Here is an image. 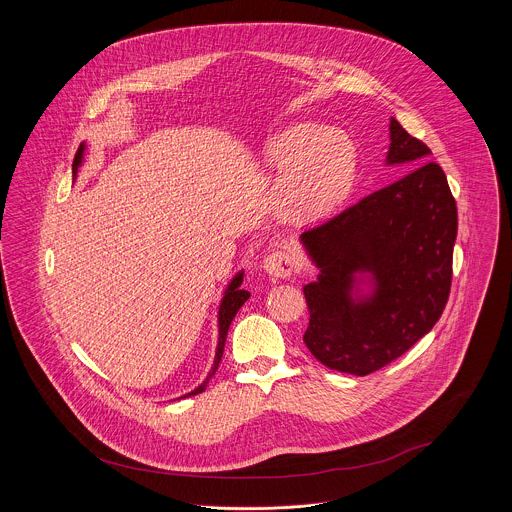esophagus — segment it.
I'll return each instance as SVG.
<instances>
[{
  "instance_id": "34e87169",
  "label": "esophagus",
  "mask_w": 512,
  "mask_h": 512,
  "mask_svg": "<svg viewBox=\"0 0 512 512\" xmlns=\"http://www.w3.org/2000/svg\"><path fill=\"white\" fill-rule=\"evenodd\" d=\"M264 270L274 278H290L295 270V258L288 250H276L264 258Z\"/></svg>"
}]
</instances>
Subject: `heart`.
Instances as JSON below:
<instances>
[{"mask_svg": "<svg viewBox=\"0 0 512 512\" xmlns=\"http://www.w3.org/2000/svg\"><path fill=\"white\" fill-rule=\"evenodd\" d=\"M262 163L282 169L274 207L292 224L327 217L345 199L355 175L349 140L315 122H295L274 134L262 147Z\"/></svg>", "mask_w": 512, "mask_h": 512, "instance_id": "1", "label": "heart"}]
</instances>
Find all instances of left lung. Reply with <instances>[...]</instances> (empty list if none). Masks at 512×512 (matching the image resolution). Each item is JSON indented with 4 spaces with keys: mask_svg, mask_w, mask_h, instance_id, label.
Returning <instances> with one entry per match:
<instances>
[{
    "mask_svg": "<svg viewBox=\"0 0 512 512\" xmlns=\"http://www.w3.org/2000/svg\"><path fill=\"white\" fill-rule=\"evenodd\" d=\"M430 155L392 118L386 163L418 167L301 234L321 270L317 282L303 286L309 309L303 343L333 370L365 376L392 363L443 313L457 207ZM361 283L371 292L361 294Z\"/></svg>",
    "mask_w": 512,
    "mask_h": 512,
    "instance_id": "8db88e82",
    "label": "left lung"
}]
</instances>
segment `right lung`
I'll list each match as a JSON object with an SVG mask.
<instances>
[{"instance_id":"right-lung-1","label":"right lung","mask_w":512,"mask_h":512,"mask_svg":"<svg viewBox=\"0 0 512 512\" xmlns=\"http://www.w3.org/2000/svg\"><path fill=\"white\" fill-rule=\"evenodd\" d=\"M82 155H84V144H80L78 147V151H76V155H74L73 161V173L76 175V171H78V167H80V163H82ZM242 276H244V272H238L234 278H232V282L228 284V288H226V292L222 295V301H220L219 307V345H217V355H215V365L211 368V372H209V376L205 378V382L201 384V386H197L193 392H189L187 396H195V394H199V392H203L205 388H207V384H209V380H211V376L215 374V370L219 368L220 359H222V353H224V341H226V335H228V327H230V323H232V319H234V315L238 313V309L244 305V301L250 297V293L246 292V290H240V284H242Z\"/></svg>"}]
</instances>
